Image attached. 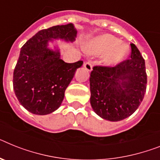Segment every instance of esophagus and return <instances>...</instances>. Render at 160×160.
Masks as SVG:
<instances>
[{
	"label": "esophagus",
	"instance_id": "34e87169",
	"mask_svg": "<svg viewBox=\"0 0 160 160\" xmlns=\"http://www.w3.org/2000/svg\"><path fill=\"white\" fill-rule=\"evenodd\" d=\"M84 68L88 71V72H91L92 69V62H85L84 63Z\"/></svg>",
	"mask_w": 160,
	"mask_h": 160
}]
</instances>
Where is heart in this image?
I'll list each match as a JSON object with an SVG mask.
<instances>
[{
	"label": "heart",
	"mask_w": 160,
	"mask_h": 160,
	"mask_svg": "<svg viewBox=\"0 0 160 160\" xmlns=\"http://www.w3.org/2000/svg\"><path fill=\"white\" fill-rule=\"evenodd\" d=\"M111 35H102L88 43L86 47L88 53L102 55L107 53L103 62L107 66H115L125 59L128 48L125 44Z\"/></svg>",
	"instance_id": "heart-1"
}]
</instances>
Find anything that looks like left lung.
Masks as SVG:
<instances>
[{
    "instance_id": "8db88e82",
    "label": "left lung",
    "mask_w": 160,
    "mask_h": 160,
    "mask_svg": "<svg viewBox=\"0 0 160 160\" xmlns=\"http://www.w3.org/2000/svg\"><path fill=\"white\" fill-rule=\"evenodd\" d=\"M130 45L129 59L115 67L95 66L90 74L92 110L110 121H119L133 114L146 90L145 60L136 45Z\"/></svg>"
}]
</instances>
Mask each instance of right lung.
I'll return each instance as SVG.
<instances>
[{
    "label": "right lung",
    "mask_w": 160,
    "mask_h": 160,
    "mask_svg": "<svg viewBox=\"0 0 160 160\" xmlns=\"http://www.w3.org/2000/svg\"><path fill=\"white\" fill-rule=\"evenodd\" d=\"M77 31L72 23L43 29L29 39L20 51L14 71L13 86L20 104L35 115H48L58 108L66 88L83 61L67 63L60 58L59 49L48 44L61 39L73 42Z\"/></svg>",
    "instance_id": "add662e5"
}]
</instances>
